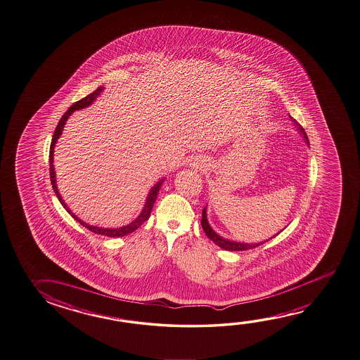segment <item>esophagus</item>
I'll return each mask as SVG.
<instances>
[{"label": "esophagus", "mask_w": 360, "mask_h": 360, "mask_svg": "<svg viewBox=\"0 0 360 360\" xmlns=\"http://www.w3.org/2000/svg\"><path fill=\"white\" fill-rule=\"evenodd\" d=\"M200 165V162H198V165Z\"/></svg>", "instance_id": "esophagus-1"}]
</instances>
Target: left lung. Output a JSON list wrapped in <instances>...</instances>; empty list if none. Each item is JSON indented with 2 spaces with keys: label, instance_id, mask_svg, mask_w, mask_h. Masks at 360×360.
<instances>
[{
  "label": "left lung",
  "instance_id": "1",
  "mask_svg": "<svg viewBox=\"0 0 360 360\" xmlns=\"http://www.w3.org/2000/svg\"><path fill=\"white\" fill-rule=\"evenodd\" d=\"M290 119H291V122L294 123V127L296 128V130L300 133L301 136L304 138V141H305V143L309 146V139H307V133H305L304 128H302L300 124L297 123L292 117H290ZM200 224H202V229L205 231V233H206L207 237H208L211 241L214 242V243H216L217 246H219V248H222V250H226V251H243V250H250V248H257L259 245H262V243H265L266 241H269V240H271L274 237L277 236V235L281 232V231H280V232H277L275 236L270 237L269 240L256 242V243L232 241V240H229V238H224V237L219 236L217 232L213 230L212 227H211V224H208V219H207V207H205V208H203V211H202V219H200Z\"/></svg>",
  "mask_w": 360,
  "mask_h": 360
}]
</instances>
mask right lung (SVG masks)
<instances>
[{
  "label": "right lung",
  "mask_w": 360,
  "mask_h": 360,
  "mask_svg": "<svg viewBox=\"0 0 360 360\" xmlns=\"http://www.w3.org/2000/svg\"><path fill=\"white\" fill-rule=\"evenodd\" d=\"M104 89H105L104 86H99V88L96 89L95 91H93L91 94H89L88 96L83 98L82 101L74 103V104L69 108V110L63 115V118L60 119L59 124H58V127H56V129H55V133H53L51 146H50V160H49V162H50V178H51L53 192H55L56 197L59 198L60 203L64 206V208L69 212V214L72 216V218L77 219L79 224H83L85 229H88L89 231H91V232H94V233H98V235H103V236L108 237H123L125 236V235H129L131 232H134L141 224H144L148 218H149L150 212H152V208H153L154 206V202H155L157 197H158L160 186L165 182V177L162 178L160 181L155 183L153 187L150 188L149 193H148L146 203H144V207H143L142 212L139 213V216H138L134 221H131V222L127 224V226H122V227H117V229H104V227H98V226H91V224H86V222H84L83 219H80V218L75 216L74 213L71 212L70 208L66 206L65 202H64L63 197H61V195L59 193V189H58V186H56V174H55V168H53V149H55V144L58 142L60 136L63 134V130H64V127H65L68 119H69V117H70L71 114L75 112V110H82V109H85V108L91 105V104L96 101V98L103 93Z\"/></svg>",
  "instance_id": "1"
}]
</instances>
